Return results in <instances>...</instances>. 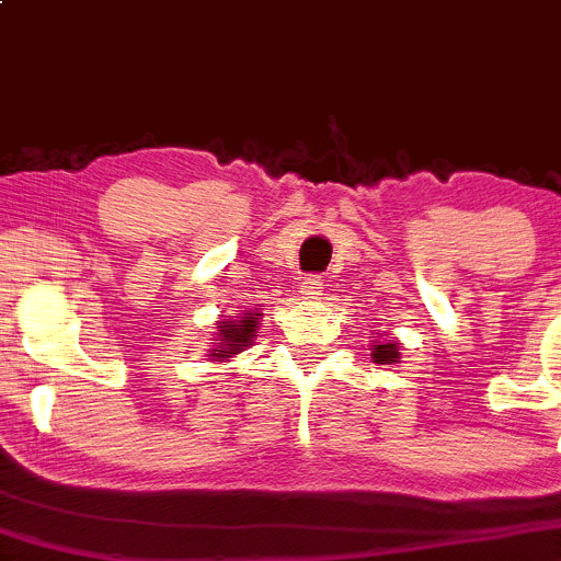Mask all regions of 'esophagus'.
Wrapping results in <instances>:
<instances>
[{"label":"esophagus","instance_id":"esophagus-1","mask_svg":"<svg viewBox=\"0 0 561 561\" xmlns=\"http://www.w3.org/2000/svg\"><path fill=\"white\" fill-rule=\"evenodd\" d=\"M321 288H323L321 275H308V278L302 280V294H305V297L313 299L316 294H321Z\"/></svg>","mask_w":561,"mask_h":561}]
</instances>
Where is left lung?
Masks as SVG:
<instances>
[{
  "label": "left lung",
  "mask_w": 561,
  "mask_h": 561,
  "mask_svg": "<svg viewBox=\"0 0 561 561\" xmlns=\"http://www.w3.org/2000/svg\"><path fill=\"white\" fill-rule=\"evenodd\" d=\"M373 359L378 362V365H391V362L400 359V351H397L394 343L375 345V348H373Z\"/></svg>",
  "instance_id": "1"
}]
</instances>
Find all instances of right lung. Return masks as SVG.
Masks as SVG:
<instances>
[{
  "mask_svg": "<svg viewBox=\"0 0 561 561\" xmlns=\"http://www.w3.org/2000/svg\"><path fill=\"white\" fill-rule=\"evenodd\" d=\"M253 329H256V313H242L240 321H221V327H218V334H221L224 340L221 351L210 356L227 359V356L240 354V351L248 348V343H251Z\"/></svg>",
  "mask_w": 561,
  "mask_h": 561,
  "instance_id": "1",
  "label": "right lung"
}]
</instances>
